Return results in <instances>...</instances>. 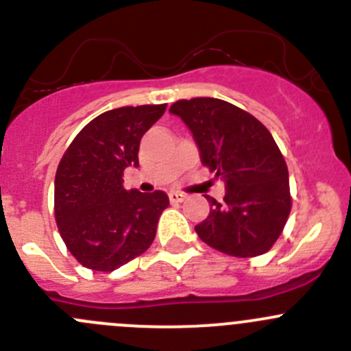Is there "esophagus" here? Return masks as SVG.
Wrapping results in <instances>:
<instances>
[{
    "label": "esophagus",
    "instance_id": "esophagus-1",
    "mask_svg": "<svg viewBox=\"0 0 351 351\" xmlns=\"http://www.w3.org/2000/svg\"><path fill=\"white\" fill-rule=\"evenodd\" d=\"M169 202H173V204H180V202H183L186 198V195H183V193L180 192H169Z\"/></svg>",
    "mask_w": 351,
    "mask_h": 351
}]
</instances>
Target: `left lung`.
<instances>
[{"label":"left lung","mask_w":351,"mask_h":351,"mask_svg":"<svg viewBox=\"0 0 351 351\" xmlns=\"http://www.w3.org/2000/svg\"><path fill=\"white\" fill-rule=\"evenodd\" d=\"M192 132L202 165L226 186L224 202L207 197L210 212L198 238L238 258L263 254L284 231L292 207L289 169L267 127L219 98L180 100L169 107Z\"/></svg>","instance_id":"1"}]
</instances>
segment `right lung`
I'll list each match as a JSON object with an SVG mask.
<instances>
[{
	"instance_id": "obj_1",
	"label": "right lung",
	"mask_w": 351,
	"mask_h": 351,
	"mask_svg": "<svg viewBox=\"0 0 351 351\" xmlns=\"http://www.w3.org/2000/svg\"><path fill=\"white\" fill-rule=\"evenodd\" d=\"M166 105L108 110L80 130L58 166L54 214L67 250L83 267L113 271L154 241L169 198L123 189V169L139 166L144 134Z\"/></svg>"
}]
</instances>
